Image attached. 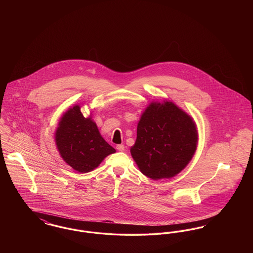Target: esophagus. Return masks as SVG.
<instances>
[{
  "instance_id": "1",
  "label": "esophagus",
  "mask_w": 253,
  "mask_h": 253,
  "mask_svg": "<svg viewBox=\"0 0 253 253\" xmlns=\"http://www.w3.org/2000/svg\"><path fill=\"white\" fill-rule=\"evenodd\" d=\"M117 149H118V151H120V152H122V151H124V145H117Z\"/></svg>"
}]
</instances>
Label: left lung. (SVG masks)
I'll use <instances>...</instances> for the list:
<instances>
[{
    "label": "left lung",
    "instance_id": "left-lung-1",
    "mask_svg": "<svg viewBox=\"0 0 253 253\" xmlns=\"http://www.w3.org/2000/svg\"><path fill=\"white\" fill-rule=\"evenodd\" d=\"M196 145L192 118L172 102H154L137 124L131 155L144 175L157 180L179 173L191 161Z\"/></svg>",
    "mask_w": 253,
    "mask_h": 253
}]
</instances>
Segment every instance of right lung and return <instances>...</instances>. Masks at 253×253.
I'll return each mask as SVG.
<instances>
[{
  "instance_id": "add662e5",
  "label": "right lung",
  "mask_w": 253,
  "mask_h": 253,
  "mask_svg": "<svg viewBox=\"0 0 253 253\" xmlns=\"http://www.w3.org/2000/svg\"><path fill=\"white\" fill-rule=\"evenodd\" d=\"M55 137L63 160L83 173L93 170L105 157L116 152L102 138L91 118L84 117L79 105L63 115Z\"/></svg>"
}]
</instances>
